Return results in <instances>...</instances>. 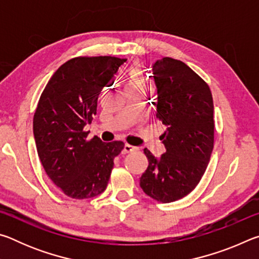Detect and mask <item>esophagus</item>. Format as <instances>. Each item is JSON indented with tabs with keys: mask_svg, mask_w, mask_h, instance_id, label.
<instances>
[{
	"mask_svg": "<svg viewBox=\"0 0 259 259\" xmlns=\"http://www.w3.org/2000/svg\"><path fill=\"white\" fill-rule=\"evenodd\" d=\"M135 150H137V147L131 146V145H129V144H125L123 148H122V153H123V154H126V153H130Z\"/></svg>",
	"mask_w": 259,
	"mask_h": 259,
	"instance_id": "esophagus-1",
	"label": "esophagus"
}]
</instances>
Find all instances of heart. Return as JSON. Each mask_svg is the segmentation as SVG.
Listing matches in <instances>:
<instances>
[{"mask_svg":"<svg viewBox=\"0 0 259 259\" xmlns=\"http://www.w3.org/2000/svg\"><path fill=\"white\" fill-rule=\"evenodd\" d=\"M143 80L142 75H140V71L137 67L131 68L129 73V87L131 89H138V88L142 87Z\"/></svg>","mask_w":259,"mask_h":259,"instance_id":"obj_1","label":"heart"}]
</instances>
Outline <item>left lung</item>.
<instances>
[{"label": "left lung", "mask_w": 259, "mask_h": 259, "mask_svg": "<svg viewBox=\"0 0 259 259\" xmlns=\"http://www.w3.org/2000/svg\"><path fill=\"white\" fill-rule=\"evenodd\" d=\"M155 117L166 126L160 139L165 152L156 157L145 148L146 171L139 185L160 202H172L194 190L213 148V102L202 78L185 63L169 57L153 65Z\"/></svg>", "instance_id": "obj_1"}]
</instances>
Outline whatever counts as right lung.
<instances>
[{"label": "right lung", "instance_id": "right-lung-1", "mask_svg": "<svg viewBox=\"0 0 259 259\" xmlns=\"http://www.w3.org/2000/svg\"><path fill=\"white\" fill-rule=\"evenodd\" d=\"M125 59L78 57L57 69L41 95L33 133L49 178L72 199L95 198L106 190L122 142L87 140L83 131L97 112L98 96Z\"/></svg>", "mask_w": 259, "mask_h": 259}]
</instances>
